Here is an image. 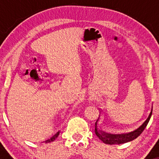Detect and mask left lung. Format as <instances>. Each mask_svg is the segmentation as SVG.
<instances>
[{
	"label": "left lung",
	"instance_id": "obj_1",
	"mask_svg": "<svg viewBox=\"0 0 159 159\" xmlns=\"http://www.w3.org/2000/svg\"><path fill=\"white\" fill-rule=\"evenodd\" d=\"M152 110H151L150 114H149L148 118H147V120H146L144 123L142 124V125L138 128V129L134 130V132H129L128 134H108V133H105L104 132H101V131L97 130V127H96V125H97L98 120H96V123H95V133H96V136L99 138L103 143L106 144H110V145H113V144H121L126 143V142L131 141V140H133L135 138H138V136L143 132L146 126L148 124L149 120H150L151 115H152Z\"/></svg>",
	"mask_w": 159,
	"mask_h": 159
}]
</instances>
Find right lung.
Returning <instances> with one entry per match:
<instances>
[{"instance_id": "add662e5", "label": "right lung", "mask_w": 159, "mask_h": 159, "mask_svg": "<svg viewBox=\"0 0 159 159\" xmlns=\"http://www.w3.org/2000/svg\"><path fill=\"white\" fill-rule=\"evenodd\" d=\"M58 135H59V132H58L57 133V134H54V135L53 136L52 138H51L50 139H48V140H46V142H52V141H54V140H55L57 138Z\"/></svg>"}]
</instances>
